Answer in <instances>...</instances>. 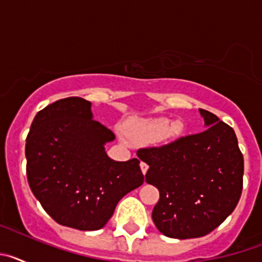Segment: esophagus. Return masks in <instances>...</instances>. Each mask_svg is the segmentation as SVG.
Masks as SVG:
<instances>
[{"mask_svg":"<svg viewBox=\"0 0 262 262\" xmlns=\"http://www.w3.org/2000/svg\"><path fill=\"white\" fill-rule=\"evenodd\" d=\"M140 169H142L143 174H145V173H147V170H148V165L145 163H140Z\"/></svg>","mask_w":262,"mask_h":262,"instance_id":"1","label":"esophagus"}]
</instances>
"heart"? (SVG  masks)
Instances as JSON below:
<instances>
[{"mask_svg":"<svg viewBox=\"0 0 262 262\" xmlns=\"http://www.w3.org/2000/svg\"><path fill=\"white\" fill-rule=\"evenodd\" d=\"M180 124H174L170 128V122L168 119H152V120H139L128 126L129 136L139 143L156 142L166 134L177 133Z\"/></svg>","mask_w":262,"mask_h":262,"instance_id":"obj_1","label":"heart"}]
</instances>
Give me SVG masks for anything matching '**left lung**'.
I'll use <instances>...</instances> for the list:
<instances>
[{"mask_svg": "<svg viewBox=\"0 0 262 262\" xmlns=\"http://www.w3.org/2000/svg\"><path fill=\"white\" fill-rule=\"evenodd\" d=\"M209 126L160 147L140 148L145 181L159 189L152 219L172 239L202 237L235 210L243 191L244 159L232 127L200 108Z\"/></svg>", "mask_w": 262, "mask_h": 262, "instance_id": "obj_1", "label": "left lung"}]
</instances>
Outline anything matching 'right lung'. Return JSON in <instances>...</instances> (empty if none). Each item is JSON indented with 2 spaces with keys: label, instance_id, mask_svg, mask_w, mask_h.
Segmentation results:
<instances>
[{
  "label": "right lung",
  "instance_id": "add662e5",
  "mask_svg": "<svg viewBox=\"0 0 262 262\" xmlns=\"http://www.w3.org/2000/svg\"><path fill=\"white\" fill-rule=\"evenodd\" d=\"M89 101L68 97L40 110L26 138V173L41 207L61 226L102 228L127 193L144 182L140 160L105 152L114 133L92 118Z\"/></svg>",
  "mask_w": 262,
  "mask_h": 262
}]
</instances>
